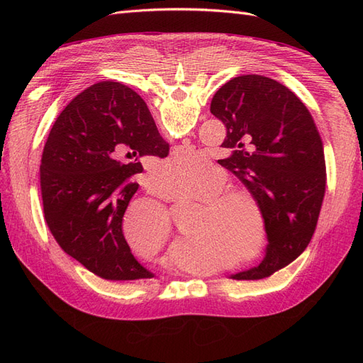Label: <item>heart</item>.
Instances as JSON below:
<instances>
[{
    "instance_id": "1",
    "label": "heart",
    "mask_w": 363,
    "mask_h": 363,
    "mask_svg": "<svg viewBox=\"0 0 363 363\" xmlns=\"http://www.w3.org/2000/svg\"><path fill=\"white\" fill-rule=\"evenodd\" d=\"M206 157L195 150L177 151L164 162L163 172L191 177H163L160 191L175 203H200L192 212L180 248L186 256L232 257V268L257 260L267 247V216L259 200L245 189H227L230 177L216 164L205 169ZM204 168L203 170L202 168ZM203 171L201 172V169ZM123 232L131 248L156 255L169 238V218L152 200L131 204L123 218ZM175 252V251H174Z\"/></svg>"
}]
</instances>
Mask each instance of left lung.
<instances>
[{"mask_svg": "<svg viewBox=\"0 0 363 363\" xmlns=\"http://www.w3.org/2000/svg\"><path fill=\"white\" fill-rule=\"evenodd\" d=\"M211 112L227 128L223 147L230 156L219 163L247 186L267 216L265 257L232 279L269 277L313 236L325 192L321 138L300 98L263 75L228 80L213 95Z\"/></svg>", "mask_w": 363, "mask_h": 363, "instance_id": "8db88e82", "label": "left lung"}]
</instances>
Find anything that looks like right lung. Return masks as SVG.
I'll list each match as a JSON object with an SVG mask.
<instances>
[{"label":"right lung","mask_w":363,"mask_h":363,"mask_svg":"<svg viewBox=\"0 0 363 363\" xmlns=\"http://www.w3.org/2000/svg\"><path fill=\"white\" fill-rule=\"evenodd\" d=\"M124 152L130 164L116 159ZM145 101L116 82L96 83L77 95L54 123L43 148V213L65 252L106 280L151 279L131 255L123 216L142 172L138 156L167 157Z\"/></svg>","instance_id":"1"}]
</instances>
